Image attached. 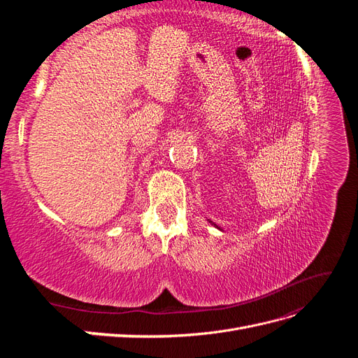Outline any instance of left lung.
I'll list each match as a JSON object with an SVG mask.
<instances>
[{"instance_id":"left-lung-1","label":"left lung","mask_w":358,"mask_h":358,"mask_svg":"<svg viewBox=\"0 0 358 358\" xmlns=\"http://www.w3.org/2000/svg\"><path fill=\"white\" fill-rule=\"evenodd\" d=\"M215 225H216V224H215Z\"/></svg>"}]
</instances>
